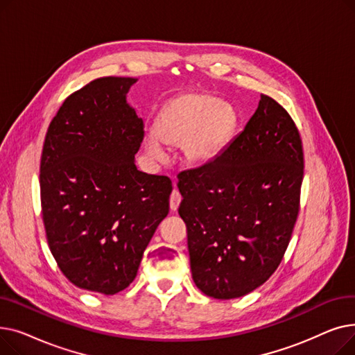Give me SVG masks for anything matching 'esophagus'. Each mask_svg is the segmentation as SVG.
Returning a JSON list of instances; mask_svg holds the SVG:
<instances>
[{"mask_svg":"<svg viewBox=\"0 0 355 355\" xmlns=\"http://www.w3.org/2000/svg\"><path fill=\"white\" fill-rule=\"evenodd\" d=\"M180 202H181V194L177 190H174L170 196V207H171L173 211H175L178 209Z\"/></svg>","mask_w":355,"mask_h":355,"instance_id":"1","label":"esophagus"}]
</instances>
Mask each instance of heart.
I'll list each match as a JSON object with an SVG mask.
<instances>
[{
  "mask_svg": "<svg viewBox=\"0 0 355 355\" xmlns=\"http://www.w3.org/2000/svg\"><path fill=\"white\" fill-rule=\"evenodd\" d=\"M236 128L232 106L207 93H184L161 110L155 130L144 138L146 155L164 159V145L181 146L182 158L190 165L211 162L229 142Z\"/></svg>",
  "mask_w": 355,
  "mask_h": 355,
  "instance_id": "obj_1",
  "label": "heart"
}]
</instances>
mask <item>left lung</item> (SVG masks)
I'll return each mask as SVG.
<instances>
[{"instance_id":"1","label":"left lung","mask_w":355,"mask_h":355,"mask_svg":"<svg viewBox=\"0 0 355 355\" xmlns=\"http://www.w3.org/2000/svg\"><path fill=\"white\" fill-rule=\"evenodd\" d=\"M304 151L297 128L260 95L245 129L211 162L178 174L194 284L216 300L240 297L277 269L300 213Z\"/></svg>"}]
</instances>
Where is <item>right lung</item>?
Wrapping results in <instances>:
<instances>
[{"mask_svg": "<svg viewBox=\"0 0 355 355\" xmlns=\"http://www.w3.org/2000/svg\"><path fill=\"white\" fill-rule=\"evenodd\" d=\"M137 80L101 78L71 93L50 122L40 162L55 262L73 285L103 295L132 284L170 210L171 180L135 165L144 122L126 95Z\"/></svg>", "mask_w": 355, "mask_h": 355, "instance_id": "right-lung-1", "label": "right lung"}]
</instances>
